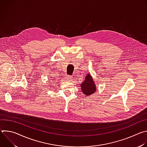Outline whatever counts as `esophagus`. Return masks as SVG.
<instances>
[{
	"label": "esophagus",
	"mask_w": 147,
	"mask_h": 147,
	"mask_svg": "<svg viewBox=\"0 0 147 147\" xmlns=\"http://www.w3.org/2000/svg\"><path fill=\"white\" fill-rule=\"evenodd\" d=\"M72 79H73L72 77H71L70 76H66L65 77V80L67 81H70L72 80Z\"/></svg>",
	"instance_id": "obj_1"
}]
</instances>
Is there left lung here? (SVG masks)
<instances>
[{
    "label": "left lung",
    "instance_id": "1",
    "mask_svg": "<svg viewBox=\"0 0 147 147\" xmlns=\"http://www.w3.org/2000/svg\"><path fill=\"white\" fill-rule=\"evenodd\" d=\"M81 90L86 96H90L96 91V86L90 73L86 76L85 80L81 84Z\"/></svg>",
    "mask_w": 147,
    "mask_h": 147
}]
</instances>
